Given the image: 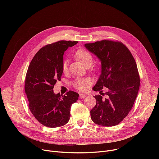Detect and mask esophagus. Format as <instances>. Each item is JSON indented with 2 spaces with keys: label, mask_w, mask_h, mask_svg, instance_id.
<instances>
[{
  "label": "esophagus",
  "mask_w": 159,
  "mask_h": 159,
  "mask_svg": "<svg viewBox=\"0 0 159 159\" xmlns=\"http://www.w3.org/2000/svg\"><path fill=\"white\" fill-rule=\"evenodd\" d=\"M86 97V95H84V94H83V93L79 94V97H80V98H84Z\"/></svg>",
  "instance_id": "34e87169"
}]
</instances>
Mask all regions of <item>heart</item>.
<instances>
[{"mask_svg": "<svg viewBox=\"0 0 159 159\" xmlns=\"http://www.w3.org/2000/svg\"><path fill=\"white\" fill-rule=\"evenodd\" d=\"M74 57L79 60L83 65H84L86 67L90 66L92 64L93 58L92 55L91 53L88 51L87 49L84 48H80L74 53ZM62 71L64 73H66L68 71V61L64 60L62 63ZM91 84V80L89 79L86 78H79L75 79L73 82V86L75 88L77 89L83 91H85L88 86Z\"/></svg>", "mask_w": 159, "mask_h": 159, "instance_id": "heart-1", "label": "heart"}]
</instances>
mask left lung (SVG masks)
<instances>
[{"instance_id": "8db88e82", "label": "left lung", "mask_w": 159, "mask_h": 159, "mask_svg": "<svg viewBox=\"0 0 159 159\" xmlns=\"http://www.w3.org/2000/svg\"><path fill=\"white\" fill-rule=\"evenodd\" d=\"M84 46L101 61V75L93 89L102 92L103 88L108 89L94 96L96 105L90 111L91 120L103 126H116L128 115L138 94L140 77L136 62L119 41L102 40Z\"/></svg>"}]
</instances>
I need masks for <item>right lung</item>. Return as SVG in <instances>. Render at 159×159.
<instances>
[{"label": "right lung", "mask_w": 159, "mask_h": 159, "mask_svg": "<svg viewBox=\"0 0 159 159\" xmlns=\"http://www.w3.org/2000/svg\"><path fill=\"white\" fill-rule=\"evenodd\" d=\"M77 41L60 40L39 49L33 58L25 79V92L29 108L35 118L49 128L64 126L70 119L71 106L79 94L69 91L65 95L55 94L57 81L61 80L63 55Z\"/></svg>", "instance_id": "right-lung-1"}]
</instances>
